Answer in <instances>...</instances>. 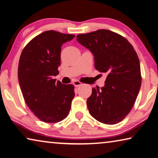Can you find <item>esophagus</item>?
<instances>
[{
    "instance_id": "34e87169",
    "label": "esophagus",
    "mask_w": 158,
    "mask_h": 158,
    "mask_svg": "<svg viewBox=\"0 0 158 158\" xmlns=\"http://www.w3.org/2000/svg\"><path fill=\"white\" fill-rule=\"evenodd\" d=\"M73 85L75 87H78V86H81V85H83V84H82L81 82H80L79 81H74L73 82Z\"/></svg>"
}]
</instances>
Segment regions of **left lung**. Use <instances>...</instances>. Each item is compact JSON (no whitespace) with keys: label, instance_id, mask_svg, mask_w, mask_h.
<instances>
[{"label":"left lung","instance_id":"8db88e82","mask_svg":"<svg viewBox=\"0 0 158 158\" xmlns=\"http://www.w3.org/2000/svg\"><path fill=\"white\" fill-rule=\"evenodd\" d=\"M77 39L94 54L95 68L107 74L105 86L93 88L87 99L90 114L103 124L119 123L131 111L141 88L136 52L127 39L107 29L79 34Z\"/></svg>","mask_w":158,"mask_h":158}]
</instances>
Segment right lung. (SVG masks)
<instances>
[{"label": "right lung", "instance_id": "obj_1", "mask_svg": "<svg viewBox=\"0 0 158 158\" xmlns=\"http://www.w3.org/2000/svg\"><path fill=\"white\" fill-rule=\"evenodd\" d=\"M74 36L46 31L27 44L19 57L18 80L24 101L44 122H60L69 113L74 87L56 82L52 76L59 73L62 45Z\"/></svg>", "mask_w": 158, "mask_h": 158}]
</instances>
